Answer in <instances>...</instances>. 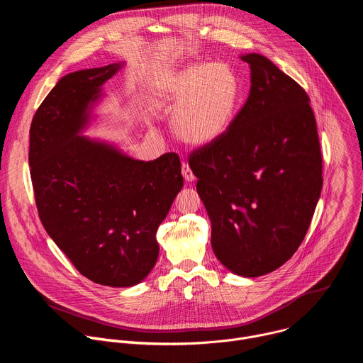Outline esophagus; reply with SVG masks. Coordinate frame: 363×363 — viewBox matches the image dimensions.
Masks as SVG:
<instances>
[{"mask_svg": "<svg viewBox=\"0 0 363 363\" xmlns=\"http://www.w3.org/2000/svg\"><path fill=\"white\" fill-rule=\"evenodd\" d=\"M182 177L185 178V181H186V182H192V181H195V175L192 174V171H191V168H189V165H188L186 162H184V164H182Z\"/></svg>", "mask_w": 363, "mask_h": 363, "instance_id": "obj_1", "label": "esophagus"}]
</instances>
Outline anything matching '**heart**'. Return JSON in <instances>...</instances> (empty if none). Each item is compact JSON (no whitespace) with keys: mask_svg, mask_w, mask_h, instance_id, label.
I'll list each match as a JSON object with an SVG mask.
<instances>
[{"mask_svg":"<svg viewBox=\"0 0 363 363\" xmlns=\"http://www.w3.org/2000/svg\"><path fill=\"white\" fill-rule=\"evenodd\" d=\"M240 91V79L230 65L198 62L162 77L155 99L164 111H174L175 133L189 145L202 146L228 130Z\"/></svg>","mask_w":363,"mask_h":363,"instance_id":"1","label":"heart"}]
</instances>
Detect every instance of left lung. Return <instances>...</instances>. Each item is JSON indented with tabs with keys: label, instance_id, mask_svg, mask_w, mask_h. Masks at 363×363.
Masks as SVG:
<instances>
[{
	"label": "left lung",
	"instance_id": "obj_1",
	"mask_svg": "<svg viewBox=\"0 0 363 363\" xmlns=\"http://www.w3.org/2000/svg\"><path fill=\"white\" fill-rule=\"evenodd\" d=\"M228 130L195 149L189 167L211 220V245L234 274L258 277L301 244L320 196L322 152L304 89L262 55Z\"/></svg>",
	"mask_w": 363,
	"mask_h": 363
}]
</instances>
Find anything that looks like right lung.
<instances>
[{
    "instance_id": "obj_1",
    "label": "right lung",
    "mask_w": 363,
    "mask_h": 363,
    "mask_svg": "<svg viewBox=\"0 0 363 363\" xmlns=\"http://www.w3.org/2000/svg\"><path fill=\"white\" fill-rule=\"evenodd\" d=\"M122 65L70 73L37 109L28 164L40 220L80 274L140 283L158 260L157 231L184 185L177 153L143 162L80 136L101 86Z\"/></svg>"
}]
</instances>
